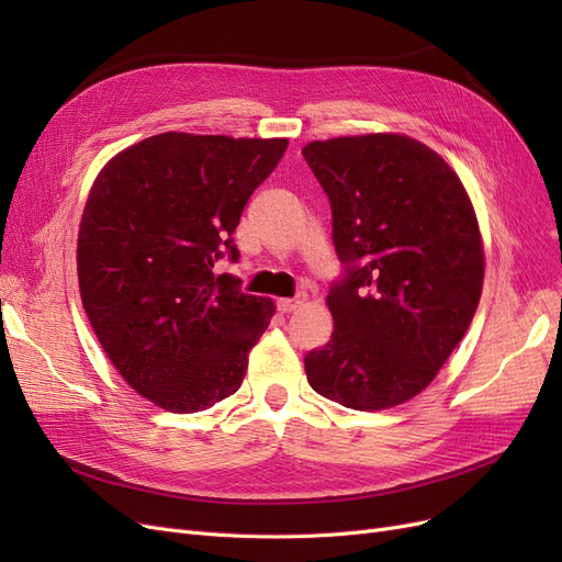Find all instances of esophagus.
<instances>
[{
  "label": "esophagus",
  "mask_w": 562,
  "mask_h": 562,
  "mask_svg": "<svg viewBox=\"0 0 562 562\" xmlns=\"http://www.w3.org/2000/svg\"><path fill=\"white\" fill-rule=\"evenodd\" d=\"M304 302H307V297H304V295H297V297H281V300L277 302V307H279L281 314H291V312L300 310Z\"/></svg>",
  "instance_id": "34e87169"
}]
</instances>
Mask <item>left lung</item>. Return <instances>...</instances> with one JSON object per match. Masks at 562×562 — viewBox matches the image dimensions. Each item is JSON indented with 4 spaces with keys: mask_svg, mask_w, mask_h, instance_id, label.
<instances>
[{
    "mask_svg": "<svg viewBox=\"0 0 562 562\" xmlns=\"http://www.w3.org/2000/svg\"><path fill=\"white\" fill-rule=\"evenodd\" d=\"M302 155L347 265L326 297L333 335L304 370L321 396L386 411L427 389L471 326L485 274L479 217L452 166L411 135H342Z\"/></svg>",
    "mask_w": 562,
    "mask_h": 562,
    "instance_id": "left-lung-1",
    "label": "left lung"
}]
</instances>
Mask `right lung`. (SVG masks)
I'll return each instance as SVG.
<instances>
[{
  "label": "right lung",
  "mask_w": 562,
  "mask_h": 562,
  "mask_svg": "<svg viewBox=\"0 0 562 562\" xmlns=\"http://www.w3.org/2000/svg\"><path fill=\"white\" fill-rule=\"evenodd\" d=\"M288 138L159 133L114 155L81 213L77 277L100 347L131 389L168 413L239 391L277 307L215 274L255 187Z\"/></svg>",
  "instance_id": "right-lung-1"
}]
</instances>
